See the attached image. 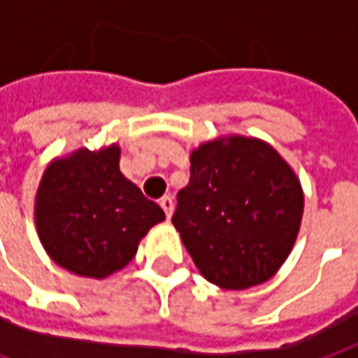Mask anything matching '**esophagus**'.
Here are the masks:
<instances>
[{
  "instance_id": "1",
  "label": "esophagus",
  "mask_w": 358,
  "mask_h": 358,
  "mask_svg": "<svg viewBox=\"0 0 358 358\" xmlns=\"http://www.w3.org/2000/svg\"><path fill=\"white\" fill-rule=\"evenodd\" d=\"M160 206H162L164 214H166V217L170 220V217H172V212H174V200H172L170 196H166V198L160 200Z\"/></svg>"
}]
</instances>
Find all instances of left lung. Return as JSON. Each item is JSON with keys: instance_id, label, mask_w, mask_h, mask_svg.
Masks as SVG:
<instances>
[{"instance_id": "obj_1", "label": "left lung", "mask_w": 358, "mask_h": 358, "mask_svg": "<svg viewBox=\"0 0 358 358\" xmlns=\"http://www.w3.org/2000/svg\"><path fill=\"white\" fill-rule=\"evenodd\" d=\"M295 170L269 142L228 134L190 155V182L172 216L198 271L222 289L271 279L295 245L303 217Z\"/></svg>"}]
</instances>
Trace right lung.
Listing matches in <instances>:
<instances>
[{
	"mask_svg": "<svg viewBox=\"0 0 358 358\" xmlns=\"http://www.w3.org/2000/svg\"><path fill=\"white\" fill-rule=\"evenodd\" d=\"M118 162V144L77 148L47 164L35 194L41 245L80 278L105 279L127 267L142 238L166 217L122 176Z\"/></svg>",
	"mask_w": 358,
	"mask_h": 358,
	"instance_id": "right-lung-1",
	"label": "right lung"
}]
</instances>
